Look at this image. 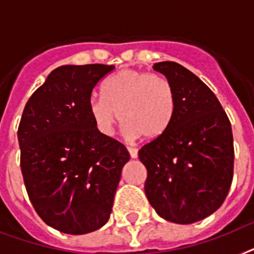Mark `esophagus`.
I'll return each mask as SVG.
<instances>
[{
  "label": "esophagus",
  "instance_id": "obj_1",
  "mask_svg": "<svg viewBox=\"0 0 254 254\" xmlns=\"http://www.w3.org/2000/svg\"><path fill=\"white\" fill-rule=\"evenodd\" d=\"M127 149H128L131 158H137V149H135V148H127Z\"/></svg>",
  "mask_w": 254,
  "mask_h": 254
}]
</instances>
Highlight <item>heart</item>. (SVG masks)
Wrapping results in <instances>:
<instances>
[{
	"mask_svg": "<svg viewBox=\"0 0 254 254\" xmlns=\"http://www.w3.org/2000/svg\"><path fill=\"white\" fill-rule=\"evenodd\" d=\"M101 92L102 97L93 96L88 106L94 125L104 135H113L119 118L129 139L141 135L156 139L171 125L175 92L165 77L125 68L109 76Z\"/></svg>",
	"mask_w": 254,
	"mask_h": 254,
	"instance_id": "heart-1",
	"label": "heart"
}]
</instances>
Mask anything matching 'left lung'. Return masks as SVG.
<instances>
[{
    "instance_id": "left-lung-1",
    "label": "left lung",
    "mask_w": 254,
    "mask_h": 254,
    "mask_svg": "<svg viewBox=\"0 0 254 254\" xmlns=\"http://www.w3.org/2000/svg\"><path fill=\"white\" fill-rule=\"evenodd\" d=\"M175 92V114L165 133L139 150L145 194L161 218L190 225L213 214L231 187V123L215 94L177 62H158Z\"/></svg>"
}]
</instances>
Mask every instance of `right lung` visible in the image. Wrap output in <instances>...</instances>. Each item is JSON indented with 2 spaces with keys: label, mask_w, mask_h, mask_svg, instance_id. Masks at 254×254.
<instances>
[{
  "label": "right lung",
  "mask_w": 254,
  "mask_h": 254,
  "mask_svg": "<svg viewBox=\"0 0 254 254\" xmlns=\"http://www.w3.org/2000/svg\"><path fill=\"white\" fill-rule=\"evenodd\" d=\"M114 66L64 64L27 101L19 123L27 193L48 226L71 235L109 221L126 146L98 131L89 113L93 88Z\"/></svg>",
  "instance_id": "add662e5"
}]
</instances>
